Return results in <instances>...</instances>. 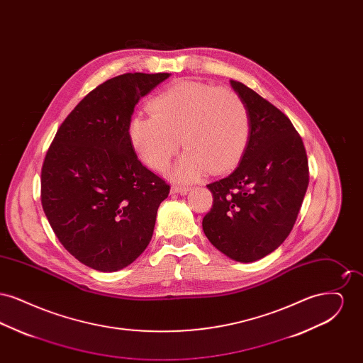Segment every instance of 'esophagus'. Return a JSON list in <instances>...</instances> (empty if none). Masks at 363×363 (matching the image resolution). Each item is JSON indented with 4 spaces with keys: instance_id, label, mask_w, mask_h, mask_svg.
<instances>
[{
    "instance_id": "34e87169",
    "label": "esophagus",
    "mask_w": 363,
    "mask_h": 363,
    "mask_svg": "<svg viewBox=\"0 0 363 363\" xmlns=\"http://www.w3.org/2000/svg\"><path fill=\"white\" fill-rule=\"evenodd\" d=\"M188 191H189V188H186V186H177V185L172 186V193H177V194H186Z\"/></svg>"
}]
</instances>
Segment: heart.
Instances as JSON below:
<instances>
[{"label": "heart", "mask_w": 363, "mask_h": 363, "mask_svg": "<svg viewBox=\"0 0 363 363\" xmlns=\"http://www.w3.org/2000/svg\"><path fill=\"white\" fill-rule=\"evenodd\" d=\"M151 116L135 114L128 133L140 159L162 170L177 152L179 141L186 151L169 169L177 181H193L211 170L234 167L250 135V113L230 88L196 80H178L150 102Z\"/></svg>", "instance_id": "1"}]
</instances>
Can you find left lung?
Returning <instances> with one entry per match:
<instances>
[{
	"instance_id": "obj_1",
	"label": "left lung",
	"mask_w": 363,
	"mask_h": 363,
	"mask_svg": "<svg viewBox=\"0 0 363 363\" xmlns=\"http://www.w3.org/2000/svg\"><path fill=\"white\" fill-rule=\"evenodd\" d=\"M230 84L249 108L250 135L238 167L207 185L213 204L203 230L228 259L253 262L291 233L309 185L308 156L279 108L240 82Z\"/></svg>"
}]
</instances>
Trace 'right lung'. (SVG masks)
I'll use <instances>...</instances> for the list:
<instances>
[{"label": "right lung", "instance_id": "right-lung-1", "mask_svg": "<svg viewBox=\"0 0 363 363\" xmlns=\"http://www.w3.org/2000/svg\"><path fill=\"white\" fill-rule=\"evenodd\" d=\"M170 73H125L91 91L46 154L42 207L57 238L86 267L114 272L152 238L170 186L138 160L128 126L138 101Z\"/></svg>", "mask_w": 363, "mask_h": 363}]
</instances>
